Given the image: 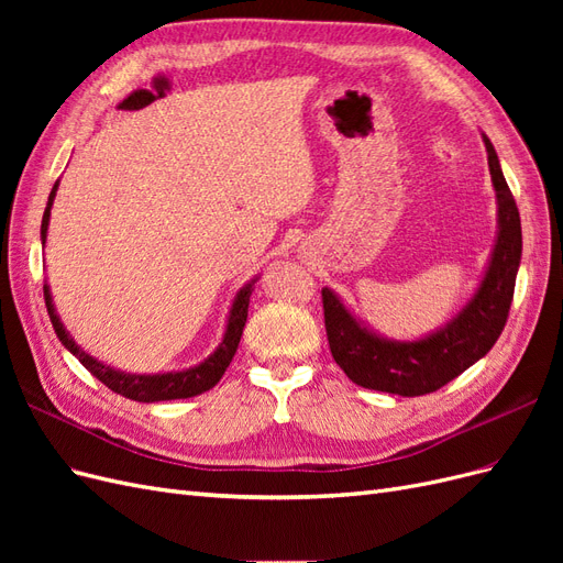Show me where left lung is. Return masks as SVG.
Returning <instances> with one entry per match:
<instances>
[{
	"mask_svg": "<svg viewBox=\"0 0 563 563\" xmlns=\"http://www.w3.org/2000/svg\"><path fill=\"white\" fill-rule=\"evenodd\" d=\"M482 139L496 190L498 232L484 277L463 310L418 340H395L368 329L329 286L321 288L331 354L352 383L399 397L430 395L479 362L500 338L521 263V220L496 147L486 133Z\"/></svg>",
	"mask_w": 563,
	"mask_h": 563,
	"instance_id": "obj_1",
	"label": "left lung"
}]
</instances>
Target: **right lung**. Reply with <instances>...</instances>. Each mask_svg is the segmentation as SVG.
Instances as JSON below:
<instances>
[{
    "label": "right lung",
    "mask_w": 563,
    "mask_h": 563,
    "mask_svg": "<svg viewBox=\"0 0 563 563\" xmlns=\"http://www.w3.org/2000/svg\"><path fill=\"white\" fill-rule=\"evenodd\" d=\"M58 192V180L54 185V190L48 195L46 209H44V218H42V246L46 244V232H48V220H51V207H54V199ZM258 282V277L251 279L249 284H244L240 291H236L232 308L228 314V323H225V333L223 340H220L218 347L213 350V354H209L207 360L199 362L197 366L183 368V371H168V373H126L119 371L114 366H108L103 362H98L96 356H91L89 352H84L75 338L70 335L63 327V321L56 312L54 298H51V288L48 284H44V300H46V310L51 317V323H54V331L60 338V343L70 350L77 360L81 362V366L91 371L93 376L108 385L117 395H122L126 399L133 401H143V404H152V401H168V399H190L201 395V391L211 389L220 378H223L225 368L230 366L232 356L240 347V340L246 327V317H249V298L253 291V284Z\"/></svg>",
    "instance_id": "add662e5"
}]
</instances>
